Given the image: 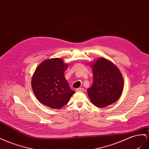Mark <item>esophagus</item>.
<instances>
[{
    "instance_id": "34e87169",
    "label": "esophagus",
    "mask_w": 149,
    "mask_h": 149,
    "mask_svg": "<svg viewBox=\"0 0 149 149\" xmlns=\"http://www.w3.org/2000/svg\"><path fill=\"white\" fill-rule=\"evenodd\" d=\"M76 91L77 92H83L84 91V89L83 88H77V89L76 90Z\"/></svg>"
}]
</instances>
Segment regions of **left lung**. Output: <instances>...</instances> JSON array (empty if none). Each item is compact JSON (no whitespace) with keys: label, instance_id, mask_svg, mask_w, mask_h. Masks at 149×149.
<instances>
[{"label":"left lung","instance_id":"8db88e82","mask_svg":"<svg viewBox=\"0 0 149 149\" xmlns=\"http://www.w3.org/2000/svg\"><path fill=\"white\" fill-rule=\"evenodd\" d=\"M92 66L93 82L88 89L91 103L99 108L105 107L115 102L121 96L123 79L119 70L113 63L100 58Z\"/></svg>","mask_w":149,"mask_h":149}]
</instances>
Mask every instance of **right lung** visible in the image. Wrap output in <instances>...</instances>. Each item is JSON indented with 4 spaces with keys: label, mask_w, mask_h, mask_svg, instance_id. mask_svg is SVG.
Listing matches in <instances>:
<instances>
[{
    "label": "right lung",
    "mask_w": 149,
    "mask_h": 149,
    "mask_svg": "<svg viewBox=\"0 0 149 149\" xmlns=\"http://www.w3.org/2000/svg\"><path fill=\"white\" fill-rule=\"evenodd\" d=\"M68 65L59 58L47 59L36 68L31 81L32 88L39 101L51 108L59 109L74 93L65 79Z\"/></svg>",
    "instance_id": "obj_1"
}]
</instances>
